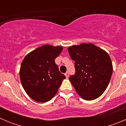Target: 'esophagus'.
I'll return each instance as SVG.
<instances>
[{
    "label": "esophagus",
    "instance_id": "esophagus-1",
    "mask_svg": "<svg viewBox=\"0 0 126 126\" xmlns=\"http://www.w3.org/2000/svg\"><path fill=\"white\" fill-rule=\"evenodd\" d=\"M65 76H66V78H69V74L68 72H67V73H65Z\"/></svg>",
    "mask_w": 126,
    "mask_h": 126
}]
</instances>
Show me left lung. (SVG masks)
Listing matches in <instances>:
<instances>
[{
    "mask_svg": "<svg viewBox=\"0 0 126 126\" xmlns=\"http://www.w3.org/2000/svg\"><path fill=\"white\" fill-rule=\"evenodd\" d=\"M74 61L75 74L69 81L77 93L86 100L100 96L107 88L112 72L109 54L92 43L73 45L67 48Z\"/></svg>",
    "mask_w": 126,
    "mask_h": 126,
    "instance_id": "8db88e82",
    "label": "left lung"
}]
</instances>
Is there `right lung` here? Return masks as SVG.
I'll return each instance as SVG.
<instances>
[{
    "label": "right lung",
    "mask_w": 126,
    "mask_h": 126,
    "mask_svg": "<svg viewBox=\"0 0 126 126\" xmlns=\"http://www.w3.org/2000/svg\"><path fill=\"white\" fill-rule=\"evenodd\" d=\"M61 46L45 45L24 57L19 71L21 82L28 96L38 102H47L55 96L65 76L55 64Z\"/></svg>",
    "instance_id": "add662e5"
}]
</instances>
